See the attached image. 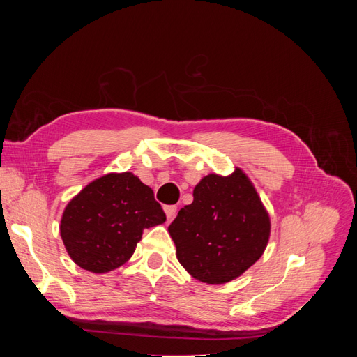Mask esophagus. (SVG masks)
I'll return each mask as SVG.
<instances>
[{
  "label": "esophagus",
  "instance_id": "1",
  "mask_svg": "<svg viewBox=\"0 0 357 357\" xmlns=\"http://www.w3.org/2000/svg\"><path fill=\"white\" fill-rule=\"evenodd\" d=\"M164 210H165V214H167L168 220L174 219V215H176V213H177V207H176V205H165Z\"/></svg>",
  "mask_w": 357,
  "mask_h": 357
}]
</instances>
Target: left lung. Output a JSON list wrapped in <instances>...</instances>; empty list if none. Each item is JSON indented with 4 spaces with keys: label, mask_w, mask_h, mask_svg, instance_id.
<instances>
[{
    "label": "left lung",
    "mask_w": 357,
    "mask_h": 357,
    "mask_svg": "<svg viewBox=\"0 0 357 357\" xmlns=\"http://www.w3.org/2000/svg\"><path fill=\"white\" fill-rule=\"evenodd\" d=\"M271 222L244 172L208 174L193 189V202L168 226L177 259L186 271L207 284L240 277L265 252Z\"/></svg>",
    "instance_id": "left-lung-1"
}]
</instances>
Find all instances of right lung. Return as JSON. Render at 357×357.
<instances>
[{"instance_id": "add662e5", "label": "right lung", "mask_w": 357, "mask_h": 357, "mask_svg": "<svg viewBox=\"0 0 357 357\" xmlns=\"http://www.w3.org/2000/svg\"><path fill=\"white\" fill-rule=\"evenodd\" d=\"M165 220L152 189L132 172H110L68 202L59 229L73 261L104 274L129 261L146 228Z\"/></svg>"}]
</instances>
